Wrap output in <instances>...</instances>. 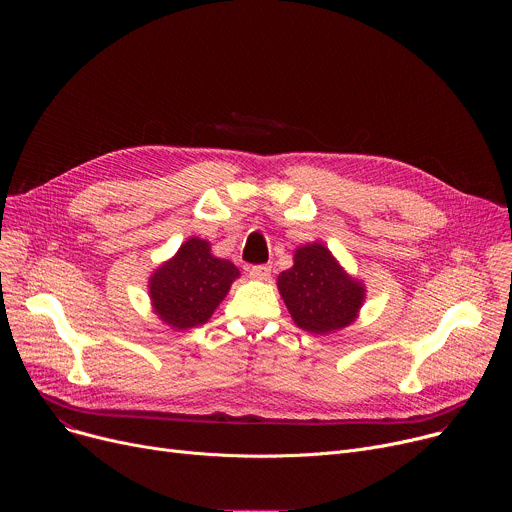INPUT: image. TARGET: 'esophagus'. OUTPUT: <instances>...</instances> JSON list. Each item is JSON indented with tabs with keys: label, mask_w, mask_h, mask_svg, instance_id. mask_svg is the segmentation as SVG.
Instances as JSON below:
<instances>
[{
	"label": "esophagus",
	"mask_w": 512,
	"mask_h": 512,
	"mask_svg": "<svg viewBox=\"0 0 512 512\" xmlns=\"http://www.w3.org/2000/svg\"><path fill=\"white\" fill-rule=\"evenodd\" d=\"M249 275L253 279H259V281H267L271 277V267L269 265H253L249 267Z\"/></svg>",
	"instance_id": "1"
}]
</instances>
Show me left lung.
Segmentation results:
<instances>
[{
  "mask_svg": "<svg viewBox=\"0 0 512 512\" xmlns=\"http://www.w3.org/2000/svg\"><path fill=\"white\" fill-rule=\"evenodd\" d=\"M277 289L294 322L312 334H332L350 326L367 291L322 243L296 249L294 267L279 273Z\"/></svg>",
  "mask_w": 512,
  "mask_h": 512,
  "instance_id": "8db88e82",
  "label": "left lung"
}]
</instances>
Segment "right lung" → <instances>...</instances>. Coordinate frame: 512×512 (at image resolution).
Here are the masks:
<instances>
[{"label": "right lung", "mask_w": 512, "mask_h": 512, "mask_svg": "<svg viewBox=\"0 0 512 512\" xmlns=\"http://www.w3.org/2000/svg\"><path fill=\"white\" fill-rule=\"evenodd\" d=\"M239 269L210 253V243L190 237L150 277V300L160 320L174 330L208 322L229 294Z\"/></svg>", "instance_id": "right-lung-1"}]
</instances>
